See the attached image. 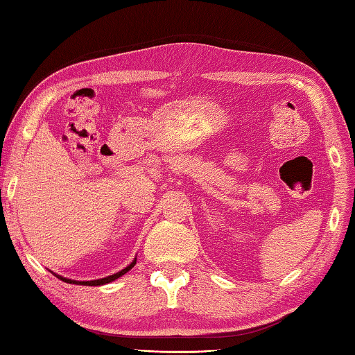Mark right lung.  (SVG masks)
I'll return each mask as SVG.
<instances>
[{"instance_id":"obj_1","label":"right lung","mask_w":355,"mask_h":355,"mask_svg":"<svg viewBox=\"0 0 355 355\" xmlns=\"http://www.w3.org/2000/svg\"><path fill=\"white\" fill-rule=\"evenodd\" d=\"M134 266H136V261H132L131 263H129V266L126 267V268H123L121 272H118V273H115V275H110V277H107V278H103V279H94V281H72V279H67V278H63V277H58V275H56V277H58L60 279H63L64 283H69V284H83V286H101V284H107V283H110V281H115L116 278H120V277H123V275H125L126 272H129V270H131Z\"/></svg>"}]
</instances>
